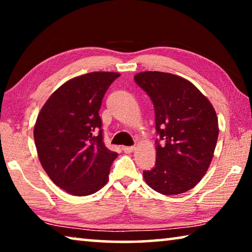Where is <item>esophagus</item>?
I'll list each match as a JSON object with an SVG mask.
<instances>
[{
    "label": "esophagus",
    "mask_w": 252,
    "mask_h": 252,
    "mask_svg": "<svg viewBox=\"0 0 252 252\" xmlns=\"http://www.w3.org/2000/svg\"><path fill=\"white\" fill-rule=\"evenodd\" d=\"M135 150V147H123V151L126 153H131Z\"/></svg>",
    "instance_id": "34e87169"
}]
</instances>
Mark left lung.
<instances>
[{
	"label": "left lung",
	"mask_w": 252,
	"mask_h": 252,
	"mask_svg": "<svg viewBox=\"0 0 252 252\" xmlns=\"http://www.w3.org/2000/svg\"><path fill=\"white\" fill-rule=\"evenodd\" d=\"M155 106L157 160L143 171L147 185L161 194L192 189L211 163L219 135L218 118L206 96L181 76L147 71L134 75Z\"/></svg>",
	"instance_id": "left-lung-1"
}]
</instances>
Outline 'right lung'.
<instances>
[{
    "label": "right lung",
    "mask_w": 252,
    "mask_h": 252,
    "mask_svg": "<svg viewBox=\"0 0 252 252\" xmlns=\"http://www.w3.org/2000/svg\"><path fill=\"white\" fill-rule=\"evenodd\" d=\"M117 72H91L66 81L42 106L34 126L37 156L51 180L67 193L89 195L108 182L118 157L102 136V99Z\"/></svg>",
    "instance_id": "1"
}]
</instances>
